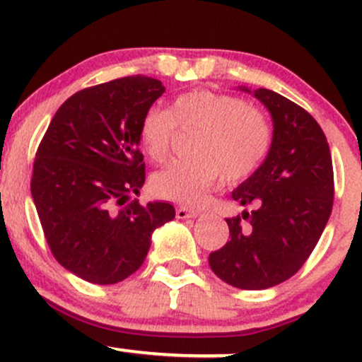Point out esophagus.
I'll return each instance as SVG.
<instances>
[{"label": "esophagus", "mask_w": 362, "mask_h": 362, "mask_svg": "<svg viewBox=\"0 0 362 362\" xmlns=\"http://www.w3.org/2000/svg\"><path fill=\"white\" fill-rule=\"evenodd\" d=\"M176 217L177 218H197L198 217V214H194V212H189L188 209H177L176 210Z\"/></svg>", "instance_id": "1"}]
</instances>
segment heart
I'll return each instance as SVG.
<instances>
[{
  "label": "heart",
  "instance_id": "1",
  "mask_svg": "<svg viewBox=\"0 0 362 362\" xmlns=\"http://www.w3.org/2000/svg\"><path fill=\"white\" fill-rule=\"evenodd\" d=\"M176 124L200 133L192 147L194 157L173 160L153 174V193L165 200L202 205L222 176L227 182L246 180L269 156V121L238 97L193 90L176 97L169 111L150 107L140 123L141 147L150 159L162 162L168 157Z\"/></svg>",
  "mask_w": 362,
  "mask_h": 362
}]
</instances>
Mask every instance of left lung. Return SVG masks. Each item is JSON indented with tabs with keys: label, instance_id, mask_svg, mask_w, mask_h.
Returning <instances> with one entry per match:
<instances>
[{
	"label": "left lung",
	"instance_id": "left-lung-1",
	"mask_svg": "<svg viewBox=\"0 0 362 362\" xmlns=\"http://www.w3.org/2000/svg\"><path fill=\"white\" fill-rule=\"evenodd\" d=\"M238 88L269 109L274 133L263 164L233 192V200L253 210L226 218L229 241L209 263L229 286L262 291L291 279L315 250L334 205V168L310 112L274 90Z\"/></svg>",
	"mask_w": 362,
	"mask_h": 362
}]
</instances>
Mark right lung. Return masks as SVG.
Returning a JSON list of instances; mask_svg holds the SVG:
<instances>
[{
    "mask_svg": "<svg viewBox=\"0 0 362 362\" xmlns=\"http://www.w3.org/2000/svg\"><path fill=\"white\" fill-rule=\"evenodd\" d=\"M165 92L160 80L127 76L73 93L35 153L30 192L59 265L109 286L140 269L152 233L176 217L168 202H129L145 182L140 123Z\"/></svg>",
    "mask_w": 362,
    "mask_h": 362,
    "instance_id": "1",
    "label": "right lung"
}]
</instances>
